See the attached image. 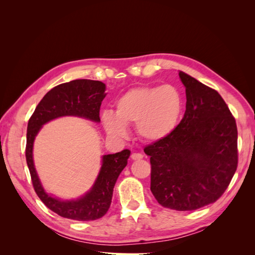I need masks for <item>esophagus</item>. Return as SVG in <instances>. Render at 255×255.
<instances>
[{"mask_svg":"<svg viewBox=\"0 0 255 255\" xmlns=\"http://www.w3.org/2000/svg\"><path fill=\"white\" fill-rule=\"evenodd\" d=\"M130 157H132L133 160H139V159H141L143 157V155H142L141 153H133L132 155H130Z\"/></svg>","mask_w":255,"mask_h":255,"instance_id":"1","label":"esophagus"}]
</instances>
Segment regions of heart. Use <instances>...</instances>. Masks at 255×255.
Listing matches in <instances>:
<instances>
[{
    "mask_svg": "<svg viewBox=\"0 0 255 255\" xmlns=\"http://www.w3.org/2000/svg\"><path fill=\"white\" fill-rule=\"evenodd\" d=\"M183 96L175 86H141L129 89L116 102L115 115L104 112L102 122L107 134L123 137L126 126L135 125L141 139L156 142L170 136L183 112Z\"/></svg>",
    "mask_w": 255,
    "mask_h": 255,
    "instance_id": "1",
    "label": "heart"
}]
</instances>
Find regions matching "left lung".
Wrapping results in <instances>:
<instances>
[{"instance_id": "left-lung-1", "label": "left lung", "mask_w": 255, "mask_h": 255, "mask_svg": "<svg viewBox=\"0 0 255 255\" xmlns=\"http://www.w3.org/2000/svg\"><path fill=\"white\" fill-rule=\"evenodd\" d=\"M186 111L174 132L149 144L151 191L175 211H195L222 196L237 168V127L217 91L183 71Z\"/></svg>"}]
</instances>
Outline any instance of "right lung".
Masks as SVG:
<instances>
[{"label": "right lung", "instance_id": "obj_1", "mask_svg": "<svg viewBox=\"0 0 255 255\" xmlns=\"http://www.w3.org/2000/svg\"><path fill=\"white\" fill-rule=\"evenodd\" d=\"M105 90V84L100 81L74 80L60 84L42 98L28 120L25 156L34 189L45 206L64 218L89 221L103 217L111 206L116 181L128 165L130 151L103 155L101 169L92 187L78 199L63 200L48 194L37 174L33 157L35 138L45 123L66 116L99 123Z\"/></svg>", "mask_w": 255, "mask_h": 255}]
</instances>
